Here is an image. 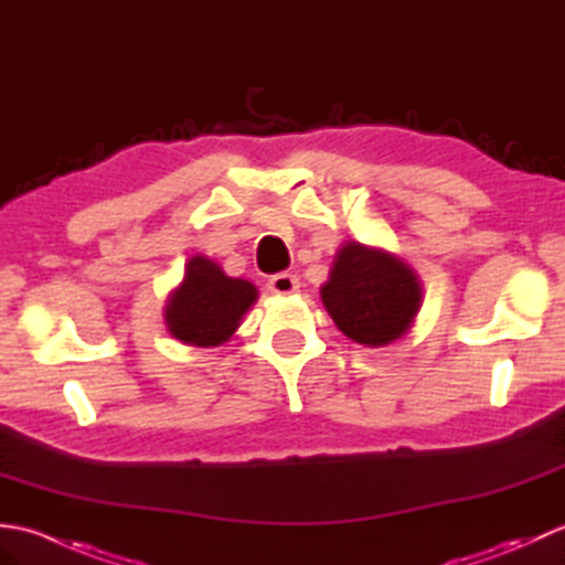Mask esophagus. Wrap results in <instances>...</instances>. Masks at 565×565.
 I'll list each match as a JSON object with an SVG mask.
<instances>
[{"label":"esophagus","mask_w":565,"mask_h":565,"mask_svg":"<svg viewBox=\"0 0 565 565\" xmlns=\"http://www.w3.org/2000/svg\"><path fill=\"white\" fill-rule=\"evenodd\" d=\"M298 276L296 274H276L269 279V291L276 296H289L298 291Z\"/></svg>","instance_id":"34e87169"}]
</instances>
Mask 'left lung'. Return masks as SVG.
<instances>
[{
  "label": "left lung",
  "instance_id": "8db88e82",
  "mask_svg": "<svg viewBox=\"0 0 565 565\" xmlns=\"http://www.w3.org/2000/svg\"><path fill=\"white\" fill-rule=\"evenodd\" d=\"M320 296L334 326L364 347L401 340L423 306V286L401 257L354 239L338 249Z\"/></svg>",
  "mask_w": 565,
  "mask_h": 565
}]
</instances>
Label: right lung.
<instances>
[{"mask_svg":"<svg viewBox=\"0 0 565 565\" xmlns=\"http://www.w3.org/2000/svg\"><path fill=\"white\" fill-rule=\"evenodd\" d=\"M257 296L255 284L225 276L213 259L196 255L186 262L184 281L167 298V330L191 347H218L233 338Z\"/></svg>","mask_w":565,"mask_h":565,"instance_id":"right-lung-1","label":"right lung"}]
</instances>
